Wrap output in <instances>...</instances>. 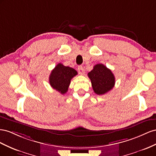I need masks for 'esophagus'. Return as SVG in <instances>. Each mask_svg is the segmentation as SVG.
I'll use <instances>...</instances> for the list:
<instances>
[{"mask_svg": "<svg viewBox=\"0 0 156 156\" xmlns=\"http://www.w3.org/2000/svg\"><path fill=\"white\" fill-rule=\"evenodd\" d=\"M78 73H79V74H83V73H84V70H83V66H78Z\"/></svg>", "mask_w": 156, "mask_h": 156, "instance_id": "34e87169", "label": "esophagus"}]
</instances>
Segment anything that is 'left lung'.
<instances>
[{"instance_id":"obj_1","label":"left lung","mask_w":156,"mask_h":156,"mask_svg":"<svg viewBox=\"0 0 156 156\" xmlns=\"http://www.w3.org/2000/svg\"><path fill=\"white\" fill-rule=\"evenodd\" d=\"M93 90L97 95H104L110 91L115 84V77L109 69L103 64H97L87 74Z\"/></svg>"}]
</instances>
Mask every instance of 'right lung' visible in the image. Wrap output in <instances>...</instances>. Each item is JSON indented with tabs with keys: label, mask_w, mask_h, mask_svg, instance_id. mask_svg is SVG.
<instances>
[{
	"label": "right lung",
	"mask_w": 156,
	"mask_h": 156,
	"mask_svg": "<svg viewBox=\"0 0 156 156\" xmlns=\"http://www.w3.org/2000/svg\"><path fill=\"white\" fill-rule=\"evenodd\" d=\"M77 74L75 69L58 63L50 74L49 78L50 86L61 94H65L69 90L71 79Z\"/></svg>",
	"instance_id": "1"
}]
</instances>
